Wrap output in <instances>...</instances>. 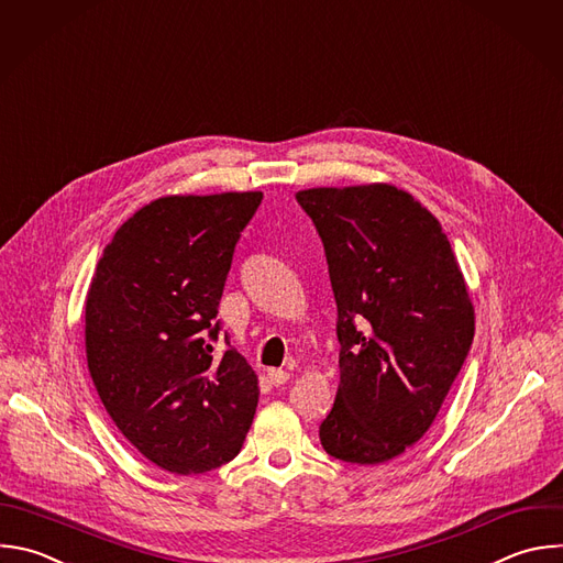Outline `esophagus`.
<instances>
[{"label": "esophagus", "instance_id": "esophagus-1", "mask_svg": "<svg viewBox=\"0 0 563 563\" xmlns=\"http://www.w3.org/2000/svg\"><path fill=\"white\" fill-rule=\"evenodd\" d=\"M267 378H269V385L280 387V385H285L289 380V373L283 371V368H269L267 371Z\"/></svg>", "mask_w": 563, "mask_h": 563}]
</instances>
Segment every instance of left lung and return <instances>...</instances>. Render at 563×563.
Returning <instances> with one entry per match:
<instances>
[{
    "instance_id": "left-lung-1",
    "label": "left lung",
    "mask_w": 563,
    "mask_h": 563,
    "mask_svg": "<svg viewBox=\"0 0 563 563\" xmlns=\"http://www.w3.org/2000/svg\"><path fill=\"white\" fill-rule=\"evenodd\" d=\"M327 254L340 385L320 424L342 462L383 464L433 424L475 333V309L440 221L391 183L296 192Z\"/></svg>"
}]
</instances>
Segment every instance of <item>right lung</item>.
I'll return each instance as SVG.
<instances>
[{
	"instance_id": "add662e5",
	"label": "right lung",
	"mask_w": 563,
	"mask_h": 563,
	"mask_svg": "<svg viewBox=\"0 0 563 563\" xmlns=\"http://www.w3.org/2000/svg\"><path fill=\"white\" fill-rule=\"evenodd\" d=\"M263 192L169 195L134 212L97 263L86 357L97 394L152 464L195 475L234 460L258 405V376L219 355V302L236 241Z\"/></svg>"
}]
</instances>
